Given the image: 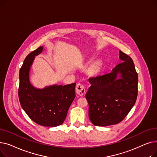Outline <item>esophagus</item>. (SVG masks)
<instances>
[{"label": "esophagus", "mask_w": 157, "mask_h": 157, "mask_svg": "<svg viewBox=\"0 0 157 157\" xmlns=\"http://www.w3.org/2000/svg\"><path fill=\"white\" fill-rule=\"evenodd\" d=\"M76 93L79 96L83 95L86 92L85 87V86L83 85H82L81 83H78L76 86Z\"/></svg>", "instance_id": "34e87169"}]
</instances>
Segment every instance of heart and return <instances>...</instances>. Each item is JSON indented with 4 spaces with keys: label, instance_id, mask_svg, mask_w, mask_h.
<instances>
[{
    "label": "heart",
    "instance_id": "b5f03b06",
    "mask_svg": "<svg viewBox=\"0 0 157 157\" xmlns=\"http://www.w3.org/2000/svg\"><path fill=\"white\" fill-rule=\"evenodd\" d=\"M99 68H100L99 65L97 64V63H95V64L92 66V68H91V71H92V72H94V73H96V72H98V70H99Z\"/></svg>",
    "mask_w": 157,
    "mask_h": 157
}]
</instances>
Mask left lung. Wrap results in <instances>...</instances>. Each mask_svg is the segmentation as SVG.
Segmentation results:
<instances>
[{
	"label": "left lung",
	"instance_id": "1",
	"mask_svg": "<svg viewBox=\"0 0 157 157\" xmlns=\"http://www.w3.org/2000/svg\"><path fill=\"white\" fill-rule=\"evenodd\" d=\"M121 63L112 72L89 79L86 94L88 115L95 126H109L121 122L136 103L138 76L132 59L120 51ZM120 74L121 77L117 79Z\"/></svg>",
	"mask_w": 157,
	"mask_h": 157
}]
</instances>
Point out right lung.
I'll return each instance as SVG.
<instances>
[{"mask_svg":"<svg viewBox=\"0 0 157 157\" xmlns=\"http://www.w3.org/2000/svg\"><path fill=\"white\" fill-rule=\"evenodd\" d=\"M40 46L29 53L20 70L18 97L21 108L37 124L56 127L63 123L67 111L75 98L76 83L53 85L43 89L33 86L29 80V72L35 56L43 52Z\"/></svg>","mask_w":157,"mask_h":157,"instance_id":"right-lung-1","label":"right lung"}]
</instances>
